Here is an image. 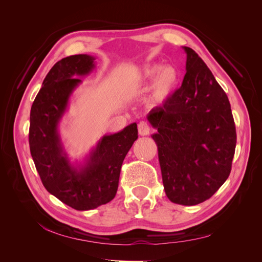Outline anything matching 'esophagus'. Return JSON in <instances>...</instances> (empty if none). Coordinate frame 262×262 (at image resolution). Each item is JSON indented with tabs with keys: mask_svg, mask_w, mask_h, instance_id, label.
Instances as JSON below:
<instances>
[{
	"mask_svg": "<svg viewBox=\"0 0 262 262\" xmlns=\"http://www.w3.org/2000/svg\"><path fill=\"white\" fill-rule=\"evenodd\" d=\"M138 131H139L140 136H147V134H149V131H150L148 123L145 122V121H141L138 124Z\"/></svg>",
	"mask_w": 262,
	"mask_h": 262,
	"instance_id": "esophagus-1",
	"label": "esophagus"
}]
</instances>
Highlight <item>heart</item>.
<instances>
[{
    "label": "heart",
    "mask_w": 262,
    "mask_h": 262,
    "mask_svg": "<svg viewBox=\"0 0 262 262\" xmlns=\"http://www.w3.org/2000/svg\"><path fill=\"white\" fill-rule=\"evenodd\" d=\"M153 81L148 95V101L158 106L167 101L175 93L179 84V73L173 67L150 64L142 68L139 74V82L147 84Z\"/></svg>",
    "instance_id": "1"
}]
</instances>
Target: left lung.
<instances>
[{
  "label": "left lung",
  "mask_w": 262,
  "mask_h": 262,
  "mask_svg": "<svg viewBox=\"0 0 262 262\" xmlns=\"http://www.w3.org/2000/svg\"><path fill=\"white\" fill-rule=\"evenodd\" d=\"M184 81L163 106L149 112L166 195L181 205L199 204L229 176L236 129L227 95L189 47Z\"/></svg>",
  "instance_id": "obj_1"
}]
</instances>
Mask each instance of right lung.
Instances as JSON below:
<instances>
[{"label": "right lung", "mask_w": 262, "mask_h": 262, "mask_svg": "<svg viewBox=\"0 0 262 262\" xmlns=\"http://www.w3.org/2000/svg\"><path fill=\"white\" fill-rule=\"evenodd\" d=\"M95 69L89 54L58 61L47 74L30 110L29 147L47 191L78 211L96 209L112 201L118 190L126 153L138 139L137 123L104 136L81 165L70 162L59 134L71 95L82 83L78 76Z\"/></svg>", "instance_id": "1"}]
</instances>
